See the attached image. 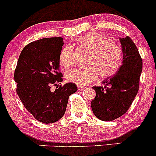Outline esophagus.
<instances>
[{"instance_id": "1", "label": "esophagus", "mask_w": 156, "mask_h": 156, "mask_svg": "<svg viewBox=\"0 0 156 156\" xmlns=\"http://www.w3.org/2000/svg\"><path fill=\"white\" fill-rule=\"evenodd\" d=\"M85 88V87H84V86L82 85H78V90H83Z\"/></svg>"}]
</instances>
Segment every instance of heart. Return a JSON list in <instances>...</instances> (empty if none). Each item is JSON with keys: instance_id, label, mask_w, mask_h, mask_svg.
Returning <instances> with one entry per match:
<instances>
[{"instance_id": "heart-1", "label": "heart", "mask_w": 156, "mask_h": 156, "mask_svg": "<svg viewBox=\"0 0 156 156\" xmlns=\"http://www.w3.org/2000/svg\"><path fill=\"white\" fill-rule=\"evenodd\" d=\"M80 50L89 51L87 59L88 66L75 68L68 72L66 78L69 82L84 85L95 81L98 75L108 78L117 72L122 60L120 47L106 35L97 32H90L75 40ZM75 53L69 45L63 47L59 55V62L65 69L75 64Z\"/></svg>"}]
</instances>
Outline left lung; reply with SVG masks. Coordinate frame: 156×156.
<instances>
[{
  "instance_id": "8db88e82",
  "label": "left lung",
  "mask_w": 156,
  "mask_h": 156,
  "mask_svg": "<svg viewBox=\"0 0 156 156\" xmlns=\"http://www.w3.org/2000/svg\"><path fill=\"white\" fill-rule=\"evenodd\" d=\"M123 61L114 76L102 82L104 86L95 87L96 97L90 103L97 119L110 122L123 115L130 108L139 90L143 61L133 41L126 36L119 38Z\"/></svg>"
}]
</instances>
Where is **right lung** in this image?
<instances>
[{"instance_id": "1", "label": "right lung", "mask_w": 156, "mask_h": 156, "mask_svg": "<svg viewBox=\"0 0 156 156\" xmlns=\"http://www.w3.org/2000/svg\"><path fill=\"white\" fill-rule=\"evenodd\" d=\"M64 44L60 37L35 41L22 50L14 72L16 93L23 106L34 119L45 124L54 123L65 114L71 94L78 90L67 83L51 91L52 85L62 81L59 55Z\"/></svg>"}]
</instances>
